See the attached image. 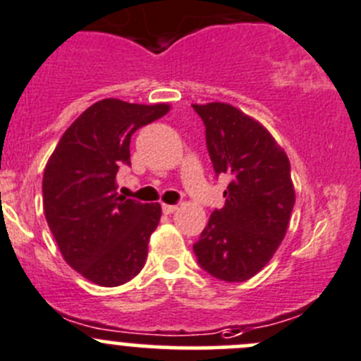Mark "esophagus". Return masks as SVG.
Here are the masks:
<instances>
[{"label":"esophagus","mask_w":361,"mask_h":361,"mask_svg":"<svg viewBox=\"0 0 361 361\" xmlns=\"http://www.w3.org/2000/svg\"><path fill=\"white\" fill-rule=\"evenodd\" d=\"M178 209L176 204H162V212L166 213V215H171V213H174Z\"/></svg>","instance_id":"34e87169"}]
</instances>
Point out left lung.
<instances>
[{"label": "left lung", "instance_id": "left-lung-1", "mask_svg": "<svg viewBox=\"0 0 361 361\" xmlns=\"http://www.w3.org/2000/svg\"><path fill=\"white\" fill-rule=\"evenodd\" d=\"M206 127L216 174L231 176L226 204L215 209L194 252L202 269L226 282H243L274 257L295 206L284 148L257 120L224 102L194 104Z\"/></svg>", "mask_w": 361, "mask_h": 361}]
</instances>
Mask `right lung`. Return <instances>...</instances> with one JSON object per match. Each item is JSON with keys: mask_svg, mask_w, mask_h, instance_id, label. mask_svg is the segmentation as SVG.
Instances as JSON below:
<instances>
[{"mask_svg": "<svg viewBox=\"0 0 361 361\" xmlns=\"http://www.w3.org/2000/svg\"><path fill=\"white\" fill-rule=\"evenodd\" d=\"M169 111V104L104 99L66 128L49 157L42 181L49 229L66 264L93 284L121 286L145 266L162 208L118 195L116 173L130 164L132 134Z\"/></svg>", "mask_w": 361, "mask_h": 361, "instance_id": "right-lung-1", "label": "right lung"}]
</instances>
